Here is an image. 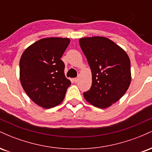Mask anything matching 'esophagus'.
<instances>
[{"label":"esophagus","mask_w":152,"mask_h":152,"mask_svg":"<svg viewBox=\"0 0 152 152\" xmlns=\"http://www.w3.org/2000/svg\"><path fill=\"white\" fill-rule=\"evenodd\" d=\"M74 81L75 82V83H76V82H77L78 81V78H74Z\"/></svg>","instance_id":"34e87169"}]
</instances>
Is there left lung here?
I'll return each mask as SVG.
<instances>
[{"instance_id":"left-lung-1","label":"left lung","mask_w":152,"mask_h":152,"mask_svg":"<svg viewBox=\"0 0 152 152\" xmlns=\"http://www.w3.org/2000/svg\"><path fill=\"white\" fill-rule=\"evenodd\" d=\"M92 74L91 87L83 96L91 105L106 109L124 95L132 74L129 56L114 41L103 36L79 39Z\"/></svg>"}]
</instances>
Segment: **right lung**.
Returning <instances> with one entry per match:
<instances>
[{
	"label": "right lung",
	"instance_id": "1",
	"mask_svg": "<svg viewBox=\"0 0 152 152\" xmlns=\"http://www.w3.org/2000/svg\"><path fill=\"white\" fill-rule=\"evenodd\" d=\"M69 38H44L28 47L20 59V81L28 97L41 107L50 109L64 101L70 80L61 60Z\"/></svg>",
	"mask_w": 152,
	"mask_h": 152
}]
</instances>
